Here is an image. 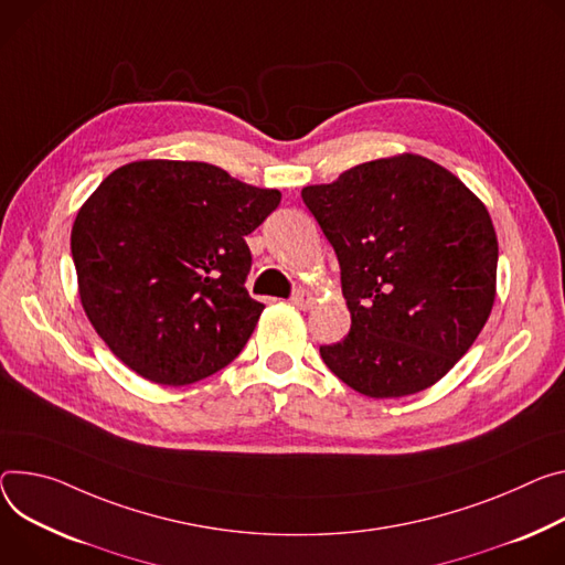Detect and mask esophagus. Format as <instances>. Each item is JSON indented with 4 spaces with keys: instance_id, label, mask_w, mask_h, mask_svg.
<instances>
[{
    "instance_id": "1",
    "label": "esophagus",
    "mask_w": 565,
    "mask_h": 565,
    "mask_svg": "<svg viewBox=\"0 0 565 565\" xmlns=\"http://www.w3.org/2000/svg\"><path fill=\"white\" fill-rule=\"evenodd\" d=\"M290 301L297 306V309H309V306L316 301V295H313L311 290L299 288V290H295V292H292Z\"/></svg>"
}]
</instances>
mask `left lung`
I'll return each instance as SVG.
<instances>
[{
  "label": "left lung",
  "instance_id": "8db88e82",
  "mask_svg": "<svg viewBox=\"0 0 565 565\" xmlns=\"http://www.w3.org/2000/svg\"><path fill=\"white\" fill-rule=\"evenodd\" d=\"M301 200L333 245L351 313L327 367L372 398L417 394L469 351L495 299L498 238L480 198L413 152L344 171Z\"/></svg>",
  "mask_w": 565,
  "mask_h": 565
}]
</instances>
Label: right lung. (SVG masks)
I'll use <instances>...</instances> for the list:
<instances>
[{
	"mask_svg": "<svg viewBox=\"0 0 565 565\" xmlns=\"http://www.w3.org/2000/svg\"><path fill=\"white\" fill-rule=\"evenodd\" d=\"M279 200L204 162H130L98 184L72 259L83 309L124 365L189 385L234 361L264 311L245 288V236Z\"/></svg>",
	"mask_w": 565,
	"mask_h": 565,
	"instance_id": "1",
	"label": "right lung"
}]
</instances>
